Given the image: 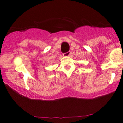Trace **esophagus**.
I'll use <instances>...</instances> for the list:
<instances>
[{"mask_svg": "<svg viewBox=\"0 0 123 123\" xmlns=\"http://www.w3.org/2000/svg\"><path fill=\"white\" fill-rule=\"evenodd\" d=\"M70 55H71V52L68 51V52H67V53H65V54H63V56H69Z\"/></svg>", "mask_w": 123, "mask_h": 123, "instance_id": "34e87169", "label": "esophagus"}]
</instances>
